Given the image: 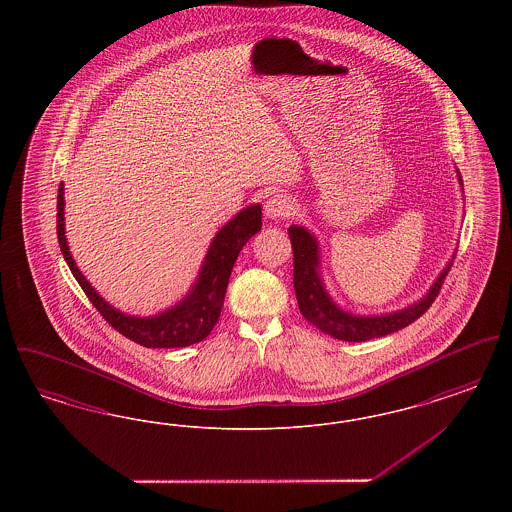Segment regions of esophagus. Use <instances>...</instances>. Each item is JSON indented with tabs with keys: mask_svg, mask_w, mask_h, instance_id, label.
I'll return each mask as SVG.
<instances>
[{
	"mask_svg": "<svg viewBox=\"0 0 512 512\" xmlns=\"http://www.w3.org/2000/svg\"><path fill=\"white\" fill-rule=\"evenodd\" d=\"M293 211V201L288 195L276 194L268 197L265 203V215L268 219H286Z\"/></svg>",
	"mask_w": 512,
	"mask_h": 512,
	"instance_id": "obj_1",
	"label": "esophagus"
}]
</instances>
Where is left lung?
I'll return each instance as SVG.
<instances>
[{
	"label": "left lung",
	"instance_id": "8db88e82",
	"mask_svg": "<svg viewBox=\"0 0 512 512\" xmlns=\"http://www.w3.org/2000/svg\"><path fill=\"white\" fill-rule=\"evenodd\" d=\"M457 176H459V184L463 186L461 172L457 171ZM288 234L292 240L293 288H295L299 311L313 326H317L320 332L341 341L382 338L409 326L430 309L455 259L453 255L445 268L439 272L430 290L418 301H414L413 305L399 311L384 313V315H355L351 311L341 309L324 286V280L320 274L322 261H320L317 236L309 232L305 226H297V224L290 226Z\"/></svg>",
	"mask_w": 512,
	"mask_h": 512
}]
</instances>
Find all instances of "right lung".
<instances>
[{
	"mask_svg": "<svg viewBox=\"0 0 512 512\" xmlns=\"http://www.w3.org/2000/svg\"><path fill=\"white\" fill-rule=\"evenodd\" d=\"M261 205H249L215 234L194 286L178 303L151 317H132L109 305L76 267L65 236V184L57 194V240L76 282L117 332L144 347H188L205 340L215 328L224 305L230 272L244 247L261 230Z\"/></svg>",
	"mask_w": 512,
	"mask_h": 512,
	"instance_id": "right-lung-1",
	"label": "right lung"
}]
</instances>
